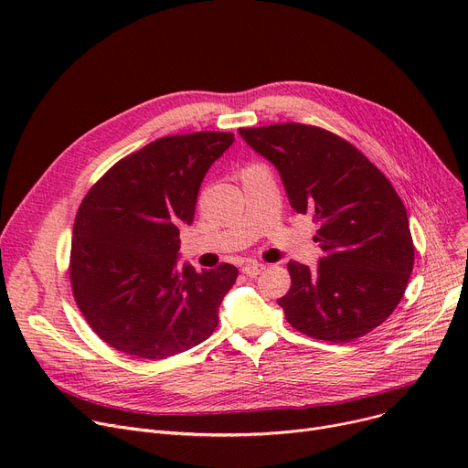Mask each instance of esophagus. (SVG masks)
I'll use <instances>...</instances> for the list:
<instances>
[{"instance_id": "34e87169", "label": "esophagus", "mask_w": 468, "mask_h": 468, "mask_svg": "<svg viewBox=\"0 0 468 468\" xmlns=\"http://www.w3.org/2000/svg\"><path fill=\"white\" fill-rule=\"evenodd\" d=\"M263 269H265V265H261V263H247L242 267V273L247 277H256L263 271Z\"/></svg>"}]
</instances>
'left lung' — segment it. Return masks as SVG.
<instances>
[{
  "label": "left lung",
  "instance_id": "8db88e82",
  "mask_svg": "<svg viewBox=\"0 0 468 468\" xmlns=\"http://www.w3.org/2000/svg\"><path fill=\"white\" fill-rule=\"evenodd\" d=\"M239 134L275 165L290 207L318 226L316 269L288 263L292 286L279 300L286 321L334 343L378 328L400 303L413 269L408 214L395 187L355 145L324 129L281 122Z\"/></svg>",
  "mask_w": 468,
  "mask_h": 468
}]
</instances>
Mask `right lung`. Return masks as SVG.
<instances>
[{
    "mask_svg": "<svg viewBox=\"0 0 468 468\" xmlns=\"http://www.w3.org/2000/svg\"><path fill=\"white\" fill-rule=\"evenodd\" d=\"M233 142L231 133L159 138L115 163L85 195L73 224L69 281L85 321L110 347L159 360L216 330L237 267H178V237L191 226L208 168Z\"/></svg>",
    "mask_w": 468,
    "mask_h": 468,
    "instance_id": "right-lung-1",
    "label": "right lung"
}]
</instances>
